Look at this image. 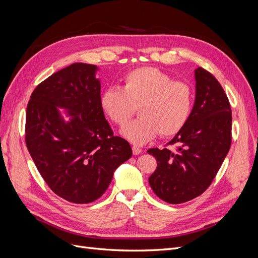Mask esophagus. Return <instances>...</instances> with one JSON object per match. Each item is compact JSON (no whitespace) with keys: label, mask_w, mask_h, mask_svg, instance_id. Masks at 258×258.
I'll return each mask as SVG.
<instances>
[{"label":"esophagus","mask_w":258,"mask_h":258,"mask_svg":"<svg viewBox=\"0 0 258 258\" xmlns=\"http://www.w3.org/2000/svg\"><path fill=\"white\" fill-rule=\"evenodd\" d=\"M132 150H133V154H134V155H138V154H140L141 152H143V150H141L140 148H138L136 146L132 147Z\"/></svg>","instance_id":"obj_1"}]
</instances>
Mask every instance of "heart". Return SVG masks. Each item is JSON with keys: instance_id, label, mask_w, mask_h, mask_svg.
<instances>
[{"instance_id": "1", "label": "heart", "mask_w": 258, "mask_h": 258, "mask_svg": "<svg viewBox=\"0 0 258 258\" xmlns=\"http://www.w3.org/2000/svg\"><path fill=\"white\" fill-rule=\"evenodd\" d=\"M99 106L107 119L123 126L139 107L141 118L121 130L134 145H145L160 134L177 135L189 120L193 109V91L183 81L155 68L128 72L122 87L103 91Z\"/></svg>"}]
</instances>
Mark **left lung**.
I'll return each instance as SVG.
<instances>
[{"label":"left lung","instance_id":"obj_1","mask_svg":"<svg viewBox=\"0 0 258 258\" xmlns=\"http://www.w3.org/2000/svg\"><path fill=\"white\" fill-rule=\"evenodd\" d=\"M196 94L186 125L165 148L149 149L157 162L149 183L157 197L168 204H182L209 187L229 151L231 109L227 95L212 74L195 70Z\"/></svg>","mask_w":258,"mask_h":258}]
</instances>
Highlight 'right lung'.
<instances>
[{
    "instance_id": "1",
    "label": "right lung",
    "mask_w": 258,
    "mask_h": 258,
    "mask_svg": "<svg viewBox=\"0 0 258 258\" xmlns=\"http://www.w3.org/2000/svg\"><path fill=\"white\" fill-rule=\"evenodd\" d=\"M98 68L74 63L35 88L27 107L26 144L48 186L74 204H89L109 186L113 172L132 156L114 136L99 106ZM66 109V122L58 110Z\"/></svg>"
}]
</instances>
